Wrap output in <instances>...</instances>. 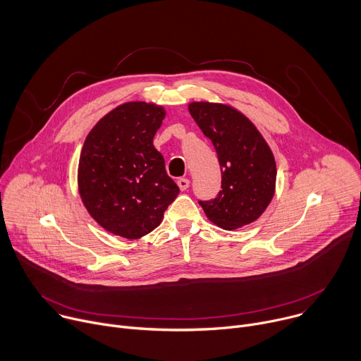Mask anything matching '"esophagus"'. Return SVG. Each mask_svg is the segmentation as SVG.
<instances>
[{"instance_id": "1", "label": "esophagus", "mask_w": 361, "mask_h": 361, "mask_svg": "<svg viewBox=\"0 0 361 361\" xmlns=\"http://www.w3.org/2000/svg\"><path fill=\"white\" fill-rule=\"evenodd\" d=\"M177 184H178L180 190H181V191H184V190H187V188L190 187V180H187V178H178Z\"/></svg>"}]
</instances>
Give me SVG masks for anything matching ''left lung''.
<instances>
[{
	"mask_svg": "<svg viewBox=\"0 0 361 361\" xmlns=\"http://www.w3.org/2000/svg\"><path fill=\"white\" fill-rule=\"evenodd\" d=\"M188 110L212 140L221 167V191L213 200L198 201L205 216L224 230L255 221L267 209L276 188L277 169L269 144L233 107L191 102Z\"/></svg>",
	"mask_w": 361,
	"mask_h": 361,
	"instance_id": "8db88e82",
	"label": "left lung"
}]
</instances>
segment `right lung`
<instances>
[{
  "mask_svg": "<svg viewBox=\"0 0 361 361\" xmlns=\"http://www.w3.org/2000/svg\"><path fill=\"white\" fill-rule=\"evenodd\" d=\"M166 111L126 102L90 131L78 163V190L91 217L107 231L135 240L159 227L180 192L152 145Z\"/></svg>",
  "mask_w": 361,
  "mask_h": 361,
  "instance_id": "right-lung-1",
  "label": "right lung"
}]
</instances>
